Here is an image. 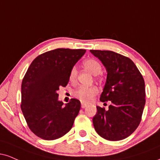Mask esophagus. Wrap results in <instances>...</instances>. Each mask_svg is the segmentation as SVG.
<instances>
[{
	"label": "esophagus",
	"instance_id": "1",
	"mask_svg": "<svg viewBox=\"0 0 160 160\" xmlns=\"http://www.w3.org/2000/svg\"><path fill=\"white\" fill-rule=\"evenodd\" d=\"M88 104L87 103H81V107L82 108H86V107H87Z\"/></svg>",
	"mask_w": 160,
	"mask_h": 160
}]
</instances>
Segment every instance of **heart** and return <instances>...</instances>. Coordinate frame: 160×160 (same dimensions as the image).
Instances as JSON below:
<instances>
[{"label": "heart", "instance_id": "1", "mask_svg": "<svg viewBox=\"0 0 160 160\" xmlns=\"http://www.w3.org/2000/svg\"><path fill=\"white\" fill-rule=\"evenodd\" d=\"M83 66L87 69L92 74L98 75L101 72V65L98 61L92 59H86L83 62ZM78 70L76 67H73L69 73V80L70 81L74 82L76 80ZM98 92V89L95 86H80L74 92L75 98H78L82 103H89L92 101L96 94Z\"/></svg>", "mask_w": 160, "mask_h": 160}]
</instances>
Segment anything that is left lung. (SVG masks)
Returning <instances> with one entry per match:
<instances>
[{
    "label": "left lung",
    "instance_id": "8db88e82",
    "mask_svg": "<svg viewBox=\"0 0 160 160\" xmlns=\"http://www.w3.org/2000/svg\"><path fill=\"white\" fill-rule=\"evenodd\" d=\"M107 70V80L100 101H110L108 110L97 107L94 128L102 138L119 141L128 137L141 122L145 104V81L128 57L110 51L90 50Z\"/></svg>",
    "mask_w": 160,
    "mask_h": 160
}]
</instances>
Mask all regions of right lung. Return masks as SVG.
<instances>
[{
	"instance_id": "obj_1",
	"label": "right lung",
	"mask_w": 160,
	"mask_h": 160,
	"mask_svg": "<svg viewBox=\"0 0 160 160\" xmlns=\"http://www.w3.org/2000/svg\"><path fill=\"white\" fill-rule=\"evenodd\" d=\"M84 49L58 48L38 56L29 67L22 84L21 108L29 128L45 140H54L72 128L80 101L72 98L65 106L57 91L69 81V73Z\"/></svg>"
}]
</instances>
